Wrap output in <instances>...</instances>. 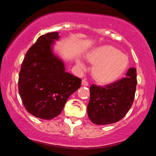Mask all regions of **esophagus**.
<instances>
[{
    "label": "esophagus",
    "mask_w": 156,
    "mask_h": 156,
    "mask_svg": "<svg viewBox=\"0 0 156 156\" xmlns=\"http://www.w3.org/2000/svg\"><path fill=\"white\" fill-rule=\"evenodd\" d=\"M81 84H82V85H83V86H84V87H88V86H89V83H88V82H87V80H86L85 79L82 80Z\"/></svg>",
    "instance_id": "esophagus-1"
}]
</instances>
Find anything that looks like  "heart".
Returning a JSON list of instances; mask_svg holds the SVG:
<instances>
[{
	"label": "heart",
	"instance_id": "heart-1",
	"mask_svg": "<svg viewBox=\"0 0 156 156\" xmlns=\"http://www.w3.org/2000/svg\"><path fill=\"white\" fill-rule=\"evenodd\" d=\"M87 60L94 64L92 75L98 82L108 83L114 81L125 72L129 64L128 55L111 45H103L87 53ZM78 67L84 69L85 63L81 58L76 62Z\"/></svg>",
	"mask_w": 156,
	"mask_h": 156
}]
</instances>
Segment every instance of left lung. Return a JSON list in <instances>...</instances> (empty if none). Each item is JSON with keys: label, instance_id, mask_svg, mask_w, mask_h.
I'll list each match as a JSON object with an SVG mask.
<instances>
[{"label": "left lung", "instance_id": "8db88e82", "mask_svg": "<svg viewBox=\"0 0 156 156\" xmlns=\"http://www.w3.org/2000/svg\"><path fill=\"white\" fill-rule=\"evenodd\" d=\"M136 83V69L131 67L126 77L105 87L91 86L89 119L96 125H109L122 119L133 104Z\"/></svg>", "mask_w": 156, "mask_h": 156}]
</instances>
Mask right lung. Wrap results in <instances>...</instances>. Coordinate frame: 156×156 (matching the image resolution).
I'll list each match as a JSON object with an SVG mask.
<instances>
[{
  "label": "right lung",
  "instance_id": "right-lung-1",
  "mask_svg": "<svg viewBox=\"0 0 156 156\" xmlns=\"http://www.w3.org/2000/svg\"><path fill=\"white\" fill-rule=\"evenodd\" d=\"M58 32L39 37L26 53L19 74V94L27 112L42 119L59 115L68 98L80 88L81 79L66 72L55 53Z\"/></svg>",
  "mask_w": 156,
  "mask_h": 156
}]
</instances>
